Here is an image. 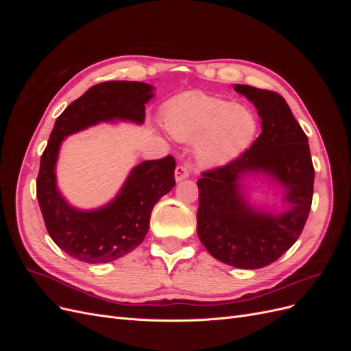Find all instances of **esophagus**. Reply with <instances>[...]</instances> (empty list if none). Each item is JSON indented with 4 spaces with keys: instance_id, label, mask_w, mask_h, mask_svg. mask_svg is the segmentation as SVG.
<instances>
[{
    "instance_id": "34e87169",
    "label": "esophagus",
    "mask_w": 351,
    "mask_h": 351,
    "mask_svg": "<svg viewBox=\"0 0 351 351\" xmlns=\"http://www.w3.org/2000/svg\"><path fill=\"white\" fill-rule=\"evenodd\" d=\"M189 174H190V171H189V168L186 165H178L176 168V180H177V182H182V180L187 178Z\"/></svg>"
}]
</instances>
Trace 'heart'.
Masks as SVG:
<instances>
[{
    "label": "heart",
    "mask_w": 351,
    "mask_h": 351,
    "mask_svg": "<svg viewBox=\"0 0 351 351\" xmlns=\"http://www.w3.org/2000/svg\"><path fill=\"white\" fill-rule=\"evenodd\" d=\"M162 121L176 139L197 141L196 154L205 165H222L237 158L258 129L249 108L202 90L183 92L165 102Z\"/></svg>",
    "instance_id": "heart-1"
}]
</instances>
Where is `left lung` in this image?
Here are the masks:
<instances>
[{"mask_svg": "<svg viewBox=\"0 0 351 351\" xmlns=\"http://www.w3.org/2000/svg\"><path fill=\"white\" fill-rule=\"evenodd\" d=\"M234 89L258 108L262 133L237 158L200 173L197 236L215 259L258 269L281 258L300 237L312 206L315 168L307 136L281 95L247 84ZM259 169L287 189L291 211L272 217L245 206L237 180L244 171Z\"/></svg>", "mask_w": 351, "mask_h": 351, "instance_id": "left-lung-1", "label": "left lung"}]
</instances>
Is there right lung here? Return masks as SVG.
<instances>
[{"label":"right lung","instance_id":"right-lung-1","mask_svg":"<svg viewBox=\"0 0 351 351\" xmlns=\"http://www.w3.org/2000/svg\"><path fill=\"white\" fill-rule=\"evenodd\" d=\"M151 84L104 82L73 101L57 119L40 156L36 197L51 239L71 258L107 263L123 258L143 241L156 202L176 184V159L167 155L137 165L119 196L93 212L70 208L56 187V161L66 136L114 119L142 123Z\"/></svg>","mask_w":351,"mask_h":351}]
</instances>
